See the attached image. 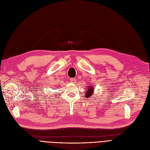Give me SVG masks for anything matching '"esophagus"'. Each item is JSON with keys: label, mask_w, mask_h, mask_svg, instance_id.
I'll return each mask as SVG.
<instances>
[{"label": "esophagus", "mask_w": 150, "mask_h": 150, "mask_svg": "<svg viewBox=\"0 0 150 150\" xmlns=\"http://www.w3.org/2000/svg\"><path fill=\"white\" fill-rule=\"evenodd\" d=\"M70 81H71V82H73V83H76V79L75 78H71L70 79Z\"/></svg>", "instance_id": "34e87169"}]
</instances>
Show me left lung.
<instances>
[{
    "instance_id": "obj_1",
    "label": "left lung",
    "mask_w": 150,
    "mask_h": 150,
    "mask_svg": "<svg viewBox=\"0 0 150 150\" xmlns=\"http://www.w3.org/2000/svg\"><path fill=\"white\" fill-rule=\"evenodd\" d=\"M93 91H94V89H93V87H89V90H87V92L85 94L86 96V97H89L90 96H91V95L92 94Z\"/></svg>"
}]
</instances>
